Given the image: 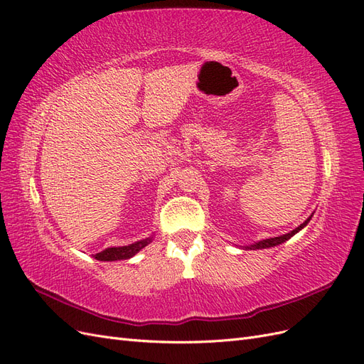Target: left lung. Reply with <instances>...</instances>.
Listing matches in <instances>:
<instances>
[{
    "instance_id": "left-lung-1",
    "label": "left lung",
    "mask_w": 364,
    "mask_h": 364,
    "mask_svg": "<svg viewBox=\"0 0 364 364\" xmlns=\"http://www.w3.org/2000/svg\"><path fill=\"white\" fill-rule=\"evenodd\" d=\"M311 218V217H310ZM310 218H306L305 222L301 225V226H297L294 230H291V232H289V234H285V235H281V237H274V238H267V240H262V241H258L257 245H252V246H247V249H267V247H273V246H278V245H281V243H284V241H287L289 238H291L296 232H299V230L310 222Z\"/></svg>"
}]
</instances>
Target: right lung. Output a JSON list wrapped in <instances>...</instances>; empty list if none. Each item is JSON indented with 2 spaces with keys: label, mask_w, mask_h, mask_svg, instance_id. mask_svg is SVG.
Wrapping results in <instances>:
<instances>
[{
  "label": "right lung",
  "mask_w": 364,
  "mask_h": 364,
  "mask_svg": "<svg viewBox=\"0 0 364 364\" xmlns=\"http://www.w3.org/2000/svg\"><path fill=\"white\" fill-rule=\"evenodd\" d=\"M149 243H151V237L146 238V240H141L136 241L134 245H129V246H123V247H109L105 249L100 253H95L94 258L95 259H100V261H117V259H129L138 253L142 247H146Z\"/></svg>",
  "instance_id": "1"
}]
</instances>
